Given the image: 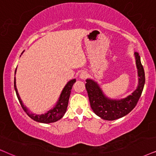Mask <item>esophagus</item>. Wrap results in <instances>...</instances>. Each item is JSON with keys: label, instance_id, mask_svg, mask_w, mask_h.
Returning <instances> with one entry per match:
<instances>
[{"label": "esophagus", "instance_id": "obj_1", "mask_svg": "<svg viewBox=\"0 0 156 156\" xmlns=\"http://www.w3.org/2000/svg\"><path fill=\"white\" fill-rule=\"evenodd\" d=\"M87 77H88L87 72L83 71V72L80 73V78H81V79H86V78H87Z\"/></svg>", "mask_w": 156, "mask_h": 156}]
</instances>
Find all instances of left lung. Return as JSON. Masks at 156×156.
Wrapping results in <instances>:
<instances>
[{
    "mask_svg": "<svg viewBox=\"0 0 156 156\" xmlns=\"http://www.w3.org/2000/svg\"><path fill=\"white\" fill-rule=\"evenodd\" d=\"M136 65L138 70L139 83L137 89L131 95L121 100L109 99L104 96L98 85L90 79L86 80L90 105L96 115L105 120H115L129 114L137 105L145 82V71L138 52L135 53Z\"/></svg>",
    "mask_w": 156,
    "mask_h": 156,
    "instance_id": "8db88e82",
    "label": "left lung"
}]
</instances>
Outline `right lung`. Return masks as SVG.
Here are the masks:
<instances>
[{
	"instance_id": "right-lung-1",
	"label": "right lung",
	"mask_w": 156,
	"mask_h": 156,
	"mask_svg": "<svg viewBox=\"0 0 156 156\" xmlns=\"http://www.w3.org/2000/svg\"><path fill=\"white\" fill-rule=\"evenodd\" d=\"M16 71V69L15 70V74ZM76 79H73L70 80L68 83L66 84V86H65V88L62 90V93H61L60 98H59L58 101L57 102L56 106L52 109H50V111H48L47 113L44 114H41V115H38V114H34L31 113L29 111V109H27L26 106L23 105L22 101H21L20 96H19V94H18V90L16 88V78H14V88L16 90V94L17 98L19 99V103H20L21 107L23 109L26 113L27 114V115L29 117L31 118L34 121L41 122V123H52V122H57L58 120L60 119L61 118L64 116L65 113H66L67 107H68L69 98H70V91H71L73 85L74 84V83L76 82Z\"/></svg>"
}]
</instances>
